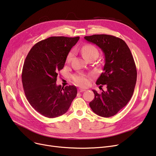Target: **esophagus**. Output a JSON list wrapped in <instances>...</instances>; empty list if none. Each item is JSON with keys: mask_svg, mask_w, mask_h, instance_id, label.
I'll list each match as a JSON object with an SVG mask.
<instances>
[{"mask_svg": "<svg viewBox=\"0 0 156 156\" xmlns=\"http://www.w3.org/2000/svg\"><path fill=\"white\" fill-rule=\"evenodd\" d=\"M86 90L85 89H84V88H78V92H84V91H85Z\"/></svg>", "mask_w": 156, "mask_h": 156, "instance_id": "esophagus-1", "label": "esophagus"}]
</instances>
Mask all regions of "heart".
Listing matches in <instances>:
<instances>
[{
	"instance_id": "1",
	"label": "heart",
	"mask_w": 156,
	"mask_h": 156,
	"mask_svg": "<svg viewBox=\"0 0 156 156\" xmlns=\"http://www.w3.org/2000/svg\"><path fill=\"white\" fill-rule=\"evenodd\" d=\"M81 52L83 56L85 57V59L87 60L93 58V57L97 58L98 55H99V51H98V49L92 44H86L83 46L81 48ZM74 54H75V53H74L73 51L69 52L66 56V62L69 63L72 61ZM73 79L74 82L80 87L87 86L89 83L88 77L86 75H83V74L75 75L73 77Z\"/></svg>"
}]
</instances>
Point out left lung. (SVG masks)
I'll list each match as a JSON object with an SVG mask.
<instances>
[{
	"label": "left lung",
	"mask_w": 156,
	"mask_h": 156,
	"mask_svg": "<svg viewBox=\"0 0 156 156\" xmlns=\"http://www.w3.org/2000/svg\"><path fill=\"white\" fill-rule=\"evenodd\" d=\"M84 38L97 45L104 54L105 64L97 85L107 86L108 90L98 94L89 103L92 110L104 118L111 117L123 108L132 98L137 72L133 55L124 40L109 35H93Z\"/></svg>",
	"instance_id": "obj_1"
}]
</instances>
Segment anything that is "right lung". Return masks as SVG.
I'll list each match as a JSON object with an SVG mask.
<instances>
[{
  "mask_svg": "<svg viewBox=\"0 0 156 156\" xmlns=\"http://www.w3.org/2000/svg\"><path fill=\"white\" fill-rule=\"evenodd\" d=\"M80 37H51L34 45L24 62L22 83L30 105L42 115L54 118L66 112L77 94L75 86L56 85L58 72Z\"/></svg>",
  "mask_w": 156,
  "mask_h": 156,
  "instance_id": "obj_1",
  "label": "right lung"
}]
</instances>
